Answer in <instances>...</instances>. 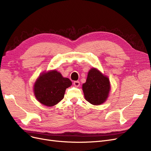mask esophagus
I'll return each instance as SVG.
<instances>
[{
	"label": "esophagus",
	"instance_id": "1",
	"mask_svg": "<svg viewBox=\"0 0 151 151\" xmlns=\"http://www.w3.org/2000/svg\"><path fill=\"white\" fill-rule=\"evenodd\" d=\"M73 85L76 86V87H78L80 86V83L79 81H75L73 82Z\"/></svg>",
	"mask_w": 151,
	"mask_h": 151
}]
</instances>
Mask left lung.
<instances>
[{
    "mask_svg": "<svg viewBox=\"0 0 151 151\" xmlns=\"http://www.w3.org/2000/svg\"><path fill=\"white\" fill-rule=\"evenodd\" d=\"M85 99L94 105L102 104L108 98L110 90L109 78L96 68H91L88 73L86 81L83 84Z\"/></svg>",
    "mask_w": 151,
    "mask_h": 151,
    "instance_id": "1",
    "label": "left lung"
}]
</instances>
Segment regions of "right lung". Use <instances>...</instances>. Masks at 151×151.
Returning <instances> with one entry per match:
<instances>
[{
  "instance_id": "add662e5",
  "label": "right lung",
  "mask_w": 151,
  "mask_h": 151,
  "mask_svg": "<svg viewBox=\"0 0 151 151\" xmlns=\"http://www.w3.org/2000/svg\"><path fill=\"white\" fill-rule=\"evenodd\" d=\"M71 85L70 79L63 77L56 70H52L40 75L34 85V93L41 104L52 106L63 100L66 89Z\"/></svg>"
}]
</instances>
